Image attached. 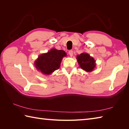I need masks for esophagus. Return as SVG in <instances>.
I'll list each match as a JSON object with an SVG mask.
<instances>
[{
  "label": "esophagus",
  "mask_w": 129,
  "mask_h": 129,
  "mask_svg": "<svg viewBox=\"0 0 129 129\" xmlns=\"http://www.w3.org/2000/svg\"><path fill=\"white\" fill-rule=\"evenodd\" d=\"M69 54L70 56H72L73 55V50H70L69 51Z\"/></svg>",
  "instance_id": "obj_1"
}]
</instances>
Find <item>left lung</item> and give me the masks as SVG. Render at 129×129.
<instances>
[{"instance_id":"left-lung-1","label":"left lung","mask_w":129,"mask_h":129,"mask_svg":"<svg viewBox=\"0 0 129 129\" xmlns=\"http://www.w3.org/2000/svg\"><path fill=\"white\" fill-rule=\"evenodd\" d=\"M76 59L81 69L87 72H91L95 67V60L88 54L81 53L77 55Z\"/></svg>"}]
</instances>
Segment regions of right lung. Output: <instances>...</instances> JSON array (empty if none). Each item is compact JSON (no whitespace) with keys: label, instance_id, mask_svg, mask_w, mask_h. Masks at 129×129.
<instances>
[{"label":"right lung","instance_id":"right-lung-1","mask_svg":"<svg viewBox=\"0 0 129 129\" xmlns=\"http://www.w3.org/2000/svg\"><path fill=\"white\" fill-rule=\"evenodd\" d=\"M66 55L64 51L53 49L40 55L35 62V67L44 74L49 75L59 69L62 57Z\"/></svg>","mask_w":129,"mask_h":129}]
</instances>
